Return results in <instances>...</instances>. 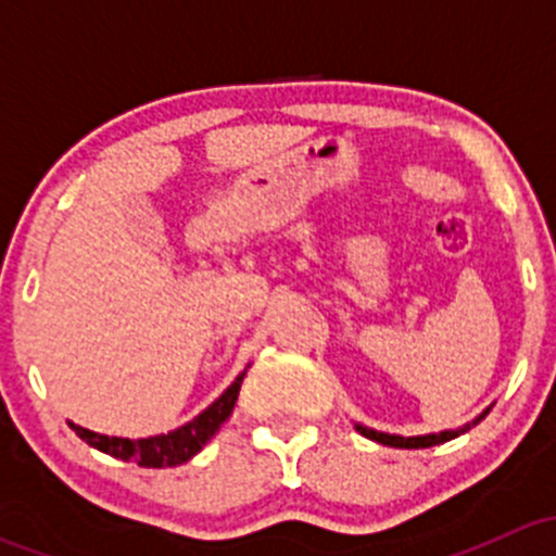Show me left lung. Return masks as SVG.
<instances>
[{
    "label": "left lung",
    "mask_w": 556,
    "mask_h": 556,
    "mask_svg": "<svg viewBox=\"0 0 556 556\" xmlns=\"http://www.w3.org/2000/svg\"><path fill=\"white\" fill-rule=\"evenodd\" d=\"M486 414H490V408H486L484 414H479V417H476L470 425H479L481 419L486 417ZM470 425H465V428H457V430H441V433H430V435H408V439H403V435L379 433V430L363 428V425H355V430H357V433H361V435H366V439L377 441V444L395 446V450H425V446H435V444H444V441L457 439L459 433H465V430H470Z\"/></svg>",
    "instance_id": "left-lung-1"
}]
</instances>
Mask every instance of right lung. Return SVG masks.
<instances>
[{
    "label": "right lung",
    "instance_id": "add662e5",
    "mask_svg": "<svg viewBox=\"0 0 556 556\" xmlns=\"http://www.w3.org/2000/svg\"><path fill=\"white\" fill-rule=\"evenodd\" d=\"M244 374H239L233 379V384L212 403L210 408L199 414L195 419H190L182 428L172 430L164 435H150V439H117V435H102L93 433V430L80 428V425L70 422V428L86 441L93 450L110 454V457L123 459V463H137L142 468H174V465L188 463L193 454L201 452V446L212 439V435L220 430V425L231 417L233 403H237L239 390H242Z\"/></svg>",
    "mask_w": 556,
    "mask_h": 556
}]
</instances>
